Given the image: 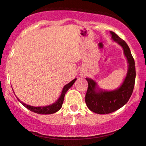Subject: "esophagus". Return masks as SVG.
<instances>
[{
  "instance_id": "esophagus-1",
  "label": "esophagus",
  "mask_w": 146,
  "mask_h": 146,
  "mask_svg": "<svg viewBox=\"0 0 146 146\" xmlns=\"http://www.w3.org/2000/svg\"><path fill=\"white\" fill-rule=\"evenodd\" d=\"M81 76H84V75H83V74H81Z\"/></svg>"
}]
</instances>
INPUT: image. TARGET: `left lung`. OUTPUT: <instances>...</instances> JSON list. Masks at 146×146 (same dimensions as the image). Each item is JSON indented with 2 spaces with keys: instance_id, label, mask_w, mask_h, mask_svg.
<instances>
[{
  "instance_id": "8db88e82",
  "label": "left lung",
  "mask_w": 146,
  "mask_h": 146,
  "mask_svg": "<svg viewBox=\"0 0 146 146\" xmlns=\"http://www.w3.org/2000/svg\"><path fill=\"white\" fill-rule=\"evenodd\" d=\"M111 38L118 43L123 50L128 61V71L123 82L119 88L113 90L100 88L93 79L86 78L88 88L86 95V103L90 111L98 114H108L117 111L126 104L131 98L135 80V61L131 50L123 40L113 31H110Z\"/></svg>"
}]
</instances>
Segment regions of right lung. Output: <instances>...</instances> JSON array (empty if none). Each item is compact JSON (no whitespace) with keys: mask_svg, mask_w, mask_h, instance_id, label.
<instances>
[{"mask_svg":"<svg viewBox=\"0 0 146 146\" xmlns=\"http://www.w3.org/2000/svg\"><path fill=\"white\" fill-rule=\"evenodd\" d=\"M76 78L73 79L72 81H70V83H68V84H66V86L63 87V90H62L61 94H60L59 98L54 103H52V104L49 105V106H38V107H35V106H29V105H27L25 103H23L22 101L18 99L20 102L25 106L26 108H28L30 111H33V112L35 113L38 114H42V115H48V114H53L56 113L57 111H58L62 107V105H63V100H64L65 95H66V92L68 90V89L71 87L73 85V83L76 82Z\"/></svg>","mask_w":146,"mask_h":146,"instance_id":"add662e5","label":"right lung"}]
</instances>
